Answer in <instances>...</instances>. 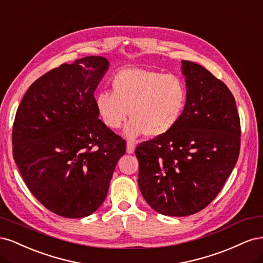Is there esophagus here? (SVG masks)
<instances>
[{
	"instance_id": "1",
	"label": "esophagus",
	"mask_w": 263,
	"mask_h": 263,
	"mask_svg": "<svg viewBox=\"0 0 263 263\" xmlns=\"http://www.w3.org/2000/svg\"><path fill=\"white\" fill-rule=\"evenodd\" d=\"M135 148H136V145L133 141H127V153L128 154H133L135 151Z\"/></svg>"
}]
</instances>
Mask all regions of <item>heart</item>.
Listing matches in <instances>:
<instances>
[{
  "instance_id": "heart-1",
  "label": "heart",
  "mask_w": 263,
  "mask_h": 263,
  "mask_svg": "<svg viewBox=\"0 0 263 263\" xmlns=\"http://www.w3.org/2000/svg\"><path fill=\"white\" fill-rule=\"evenodd\" d=\"M112 92L101 91L94 106L106 127L116 129L127 113L130 121L124 134L134 139L141 135L156 138L177 125L185 108L187 89L176 74H162L144 68H124L113 77Z\"/></svg>"
}]
</instances>
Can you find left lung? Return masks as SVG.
<instances>
[{"label":"left lung","mask_w":263,"mask_h":263,"mask_svg":"<svg viewBox=\"0 0 263 263\" xmlns=\"http://www.w3.org/2000/svg\"><path fill=\"white\" fill-rule=\"evenodd\" d=\"M185 108L166 134L140 144L139 190L156 212L189 216L219 193L240 150V121L227 85L197 63L182 60Z\"/></svg>","instance_id":"1"}]
</instances>
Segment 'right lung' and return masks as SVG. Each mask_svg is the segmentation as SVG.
I'll list each match as a JSON object with an SVG mask.
<instances>
[{
	"label": "right lung",
	"mask_w": 263,
	"mask_h": 263,
	"mask_svg": "<svg viewBox=\"0 0 263 263\" xmlns=\"http://www.w3.org/2000/svg\"><path fill=\"white\" fill-rule=\"evenodd\" d=\"M108 68L101 55L63 63L28 87L15 116L13 157L24 182L62 217L82 218L100 208L126 153V141L94 106Z\"/></svg>",
	"instance_id": "add662e5"
}]
</instances>
